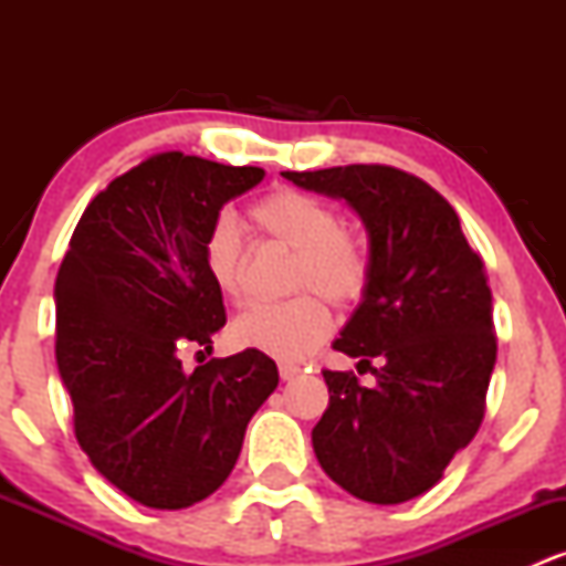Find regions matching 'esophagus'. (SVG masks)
<instances>
[{
  "instance_id": "esophagus-1",
  "label": "esophagus",
  "mask_w": 566,
  "mask_h": 566,
  "mask_svg": "<svg viewBox=\"0 0 566 566\" xmlns=\"http://www.w3.org/2000/svg\"><path fill=\"white\" fill-rule=\"evenodd\" d=\"M297 375H301V367L297 365H290V361H282V365H279V378L282 380H295Z\"/></svg>"
}]
</instances>
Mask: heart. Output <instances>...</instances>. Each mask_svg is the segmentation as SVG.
<instances>
[{
    "instance_id": "obj_1",
    "label": "heart",
    "mask_w": 566,
    "mask_h": 566,
    "mask_svg": "<svg viewBox=\"0 0 566 566\" xmlns=\"http://www.w3.org/2000/svg\"><path fill=\"white\" fill-rule=\"evenodd\" d=\"M252 223L274 242L295 250L292 287L316 290L335 305L356 303L369 282L367 242L350 229L337 226V212L327 201L276 188L258 199L250 210ZM205 271L212 287L229 301L242 297L244 263L242 237L233 220L220 218L205 239ZM314 292L276 305H252L231 324L233 346L261 350L282 361L308 356L333 327V316Z\"/></svg>"
}]
</instances>
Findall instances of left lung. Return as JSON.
<instances>
[{
	"instance_id": "obj_1",
	"label": "left lung",
	"mask_w": 566,
	"mask_h": 566,
	"mask_svg": "<svg viewBox=\"0 0 566 566\" xmlns=\"http://www.w3.org/2000/svg\"><path fill=\"white\" fill-rule=\"evenodd\" d=\"M346 199L369 237V282L335 350L380 358L375 386L324 369L329 405L311 431L324 473L354 497L396 505L431 490L484 418L497 340L484 261L426 180L388 165L282 172ZM359 361V365H361Z\"/></svg>"
}]
</instances>
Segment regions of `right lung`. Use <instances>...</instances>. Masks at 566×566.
Here are the masks:
<instances>
[{"mask_svg":"<svg viewBox=\"0 0 566 566\" xmlns=\"http://www.w3.org/2000/svg\"><path fill=\"white\" fill-rule=\"evenodd\" d=\"M263 175L180 151L140 161L90 201L57 271L55 359L76 441L101 476L148 509L212 495L279 386L261 350L193 373L178 356L210 350L226 324L201 250L226 201Z\"/></svg>","mask_w":566,"mask_h":566,"instance_id":"add662e5","label":"right lung"}]
</instances>
